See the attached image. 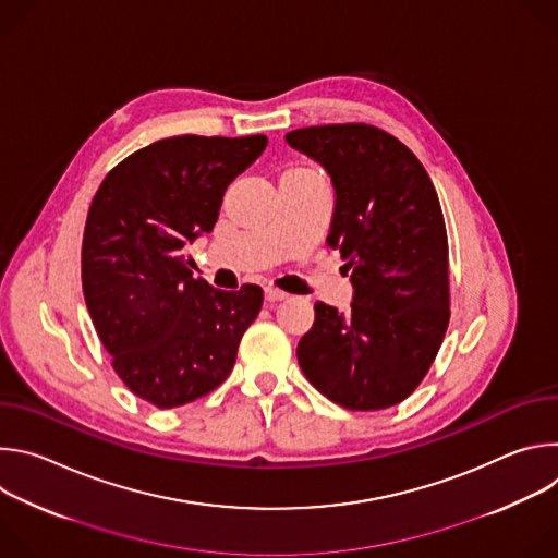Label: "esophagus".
I'll return each instance as SVG.
<instances>
[{"instance_id": "obj_1", "label": "esophagus", "mask_w": 558, "mask_h": 558, "mask_svg": "<svg viewBox=\"0 0 558 558\" xmlns=\"http://www.w3.org/2000/svg\"><path fill=\"white\" fill-rule=\"evenodd\" d=\"M289 293H284V291H280V289H276V287H267L265 289V300L267 302H280V300H284Z\"/></svg>"}]
</instances>
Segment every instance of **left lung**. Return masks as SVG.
Instances as JSON below:
<instances>
[{
    "label": "left lung",
    "mask_w": 558,
    "mask_h": 558,
    "mask_svg": "<svg viewBox=\"0 0 558 558\" xmlns=\"http://www.w3.org/2000/svg\"><path fill=\"white\" fill-rule=\"evenodd\" d=\"M284 141L336 190L327 245L351 269V311L315 302L298 344L306 379L351 411L400 404L428 373L448 329V238L417 156L364 123L300 128Z\"/></svg>",
    "instance_id": "8db88e82"
}]
</instances>
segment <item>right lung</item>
Segmentation results:
<instances>
[{
  "mask_svg": "<svg viewBox=\"0 0 558 558\" xmlns=\"http://www.w3.org/2000/svg\"><path fill=\"white\" fill-rule=\"evenodd\" d=\"M267 136H170L121 161L97 190L84 231V298L101 344L141 400L174 409L214 390L263 306V289L194 280L185 247L218 220L227 185Z\"/></svg>",
  "mask_w": 558,
  "mask_h": 558,
  "instance_id": "add662e5",
  "label": "right lung"
}]
</instances>
